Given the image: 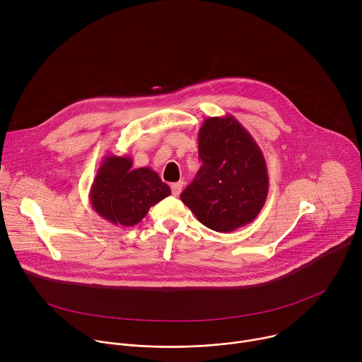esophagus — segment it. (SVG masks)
<instances>
[{
  "label": "esophagus",
  "instance_id": "34e87169",
  "mask_svg": "<svg viewBox=\"0 0 362 362\" xmlns=\"http://www.w3.org/2000/svg\"><path fill=\"white\" fill-rule=\"evenodd\" d=\"M170 187H172V193H173L175 196H179V194L182 193V189H183V182L172 183V185H170Z\"/></svg>",
  "mask_w": 362,
  "mask_h": 362
}]
</instances>
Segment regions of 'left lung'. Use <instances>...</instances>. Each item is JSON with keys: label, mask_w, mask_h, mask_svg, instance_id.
Masks as SVG:
<instances>
[{"label": "left lung", "mask_w": 362, "mask_h": 362, "mask_svg": "<svg viewBox=\"0 0 362 362\" xmlns=\"http://www.w3.org/2000/svg\"><path fill=\"white\" fill-rule=\"evenodd\" d=\"M202 168L180 199L200 223L232 232L250 223L268 196L261 147L230 115L208 117L197 134Z\"/></svg>", "instance_id": "1"}]
</instances>
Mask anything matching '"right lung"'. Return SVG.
Here are the masks:
<instances>
[{"instance_id":"obj_1","label":"right lung","mask_w":362,"mask_h":362,"mask_svg":"<svg viewBox=\"0 0 362 362\" xmlns=\"http://www.w3.org/2000/svg\"><path fill=\"white\" fill-rule=\"evenodd\" d=\"M132 166L130 156L107 154L88 193L95 214L113 225H137L151 206L170 194V187L153 169Z\"/></svg>"}]
</instances>
